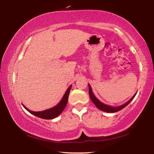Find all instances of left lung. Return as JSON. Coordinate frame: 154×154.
Segmentation results:
<instances>
[{
  "instance_id": "8db88e82",
  "label": "left lung",
  "mask_w": 154,
  "mask_h": 154,
  "mask_svg": "<svg viewBox=\"0 0 154 154\" xmlns=\"http://www.w3.org/2000/svg\"><path fill=\"white\" fill-rule=\"evenodd\" d=\"M88 86H89V94H90V99H91V100H92V102L94 104L96 107L100 109V110L103 111L105 112H109V113H115V112H118L119 111L122 110V109H124L125 106H127L130 102H131V101L132 100V99L134 98V96L137 94V93L135 94L132 96V98L128 101L126 103H125V104H124V105H122L119 106H116V107H114V106H109L107 105H105V104H104L103 103H101L100 101L97 98H96V96L94 95L92 90V88H91V86L90 85V84H88Z\"/></svg>"
}]
</instances>
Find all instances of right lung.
<instances>
[{
  "label": "right lung",
  "instance_id": "obj_1",
  "mask_svg": "<svg viewBox=\"0 0 154 154\" xmlns=\"http://www.w3.org/2000/svg\"><path fill=\"white\" fill-rule=\"evenodd\" d=\"M71 85L69 88H68L67 90L65 92L64 95L63 97H62V100H60L58 105L56 106H54L51 109H47V110L45 111H30L28 109V108L26 107L24 105H23V106L26 109V110L30 112V113H32L34 116H35L36 117H38V118H42V119H51L56 118L58 117L59 115H60L62 111H64V108L66 107V104L68 102V98H69V92L70 90L71 89Z\"/></svg>",
  "mask_w": 154,
  "mask_h": 154
}]
</instances>
